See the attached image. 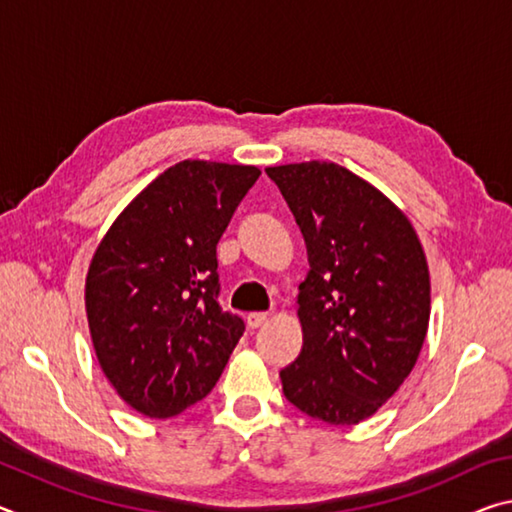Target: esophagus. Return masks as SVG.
<instances>
[{
	"instance_id": "esophagus-1",
	"label": "esophagus",
	"mask_w": 512,
	"mask_h": 512,
	"mask_svg": "<svg viewBox=\"0 0 512 512\" xmlns=\"http://www.w3.org/2000/svg\"><path fill=\"white\" fill-rule=\"evenodd\" d=\"M246 323L250 329L264 327L268 323V314H264V311H253V314L246 316Z\"/></svg>"
}]
</instances>
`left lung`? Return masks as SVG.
<instances>
[{"label":"left lung","instance_id":"left-lung-1","mask_svg":"<svg viewBox=\"0 0 512 512\" xmlns=\"http://www.w3.org/2000/svg\"><path fill=\"white\" fill-rule=\"evenodd\" d=\"M305 237L302 350L280 370L287 400L311 418L357 424L404 384L429 327L431 284L400 207L334 162L268 167Z\"/></svg>","mask_w":512,"mask_h":512}]
</instances>
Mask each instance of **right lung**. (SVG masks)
<instances>
[{"mask_svg":"<svg viewBox=\"0 0 512 512\" xmlns=\"http://www.w3.org/2000/svg\"><path fill=\"white\" fill-rule=\"evenodd\" d=\"M257 167L183 160L110 225L85 280L103 375L149 418H171L212 391L244 334L219 305L216 244L259 178Z\"/></svg>","mask_w":512,"mask_h":512,"instance_id":"add662e5","label":"right lung"}]
</instances>
